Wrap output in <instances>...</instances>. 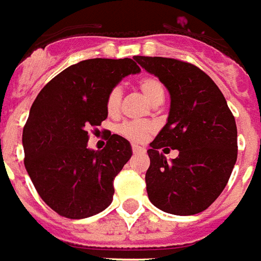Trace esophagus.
I'll return each instance as SVG.
<instances>
[{
    "label": "esophagus",
    "mask_w": 261,
    "mask_h": 261,
    "mask_svg": "<svg viewBox=\"0 0 261 261\" xmlns=\"http://www.w3.org/2000/svg\"><path fill=\"white\" fill-rule=\"evenodd\" d=\"M132 151H133V153H144L146 150H144L142 146H138V144H132Z\"/></svg>",
    "instance_id": "obj_1"
}]
</instances>
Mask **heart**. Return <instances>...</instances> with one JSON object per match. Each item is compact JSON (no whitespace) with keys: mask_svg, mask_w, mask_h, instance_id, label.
<instances>
[{"mask_svg":"<svg viewBox=\"0 0 261 261\" xmlns=\"http://www.w3.org/2000/svg\"><path fill=\"white\" fill-rule=\"evenodd\" d=\"M139 87L143 91L144 96L147 97L153 104L164 101V85L161 83L159 77L143 76L139 81ZM121 101H122V87L114 86L108 93L107 101H106L108 114H111V115L117 114L119 111V107H121ZM151 129H153V126L146 122H123L119 125L118 132L121 133L123 138L129 139L132 142H143L147 138V135L151 132Z\"/></svg>","mask_w":261,"mask_h":261,"instance_id":"b5f03b06","label":"heart"}]
</instances>
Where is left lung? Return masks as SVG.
<instances>
[{
	"instance_id": "1",
	"label": "left lung",
	"mask_w": 261,
	"mask_h": 261,
	"mask_svg": "<svg viewBox=\"0 0 261 261\" xmlns=\"http://www.w3.org/2000/svg\"><path fill=\"white\" fill-rule=\"evenodd\" d=\"M171 96L165 126L150 143L146 186L150 201L175 216L204 211L221 195L238 155L235 118L225 97L200 68L163 57H135ZM180 151L168 163L159 149Z\"/></svg>"
}]
</instances>
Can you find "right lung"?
Instances as JSON below:
<instances>
[{
    "label": "right lung",
    "mask_w": 261,
    "mask_h": 261,
    "mask_svg": "<svg viewBox=\"0 0 261 261\" xmlns=\"http://www.w3.org/2000/svg\"><path fill=\"white\" fill-rule=\"evenodd\" d=\"M139 72L130 58L81 61L36 97L22 136L24 167L40 197L60 216L81 220L111 204L114 179L132 157V147L111 135L104 149L90 150L89 129L107 118L112 87Z\"/></svg>",
    "instance_id": "obj_1"
}]
</instances>
